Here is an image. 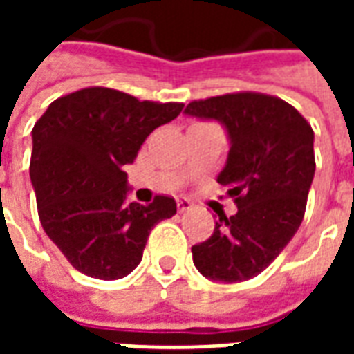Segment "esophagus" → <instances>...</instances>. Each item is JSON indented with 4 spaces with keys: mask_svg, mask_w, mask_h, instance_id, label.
Listing matches in <instances>:
<instances>
[{
    "mask_svg": "<svg viewBox=\"0 0 354 354\" xmlns=\"http://www.w3.org/2000/svg\"><path fill=\"white\" fill-rule=\"evenodd\" d=\"M176 207L178 212H187V210H192L193 208V203L189 199H185V197H178Z\"/></svg>",
    "mask_w": 354,
    "mask_h": 354,
    "instance_id": "esophagus-1",
    "label": "esophagus"
}]
</instances>
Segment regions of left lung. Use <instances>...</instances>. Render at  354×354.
Wrapping results in <instances>:
<instances>
[{
	"label": "left lung",
	"instance_id": "left-lung-1",
	"mask_svg": "<svg viewBox=\"0 0 354 354\" xmlns=\"http://www.w3.org/2000/svg\"><path fill=\"white\" fill-rule=\"evenodd\" d=\"M185 113L227 129L231 147L218 184L237 205V214H220L210 239L192 246L193 263L210 281H248L304 220L315 176L311 124L288 102L248 91L193 100Z\"/></svg>",
	"mask_w": 354,
	"mask_h": 354
}]
</instances>
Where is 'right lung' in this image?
I'll use <instances>...</instances> for the list:
<instances>
[{"mask_svg":"<svg viewBox=\"0 0 354 354\" xmlns=\"http://www.w3.org/2000/svg\"><path fill=\"white\" fill-rule=\"evenodd\" d=\"M180 102L138 100L87 87L50 104L32 131L30 178L45 233L77 271L115 281L136 269L155 223L176 201L127 203V172L151 132L180 115Z\"/></svg>","mask_w":354,"mask_h":354,"instance_id":"1","label":"right lung"}]
</instances>
